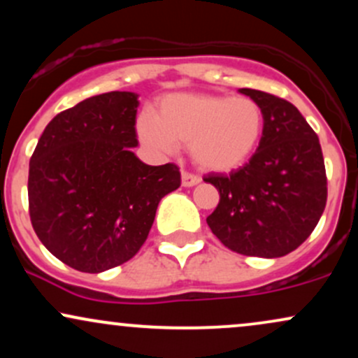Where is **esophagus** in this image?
Here are the masks:
<instances>
[{"mask_svg":"<svg viewBox=\"0 0 358 358\" xmlns=\"http://www.w3.org/2000/svg\"><path fill=\"white\" fill-rule=\"evenodd\" d=\"M199 183H200L199 176L183 171V173H182V185H183V187H195V185H199Z\"/></svg>","mask_w":358,"mask_h":358,"instance_id":"1","label":"esophagus"}]
</instances>
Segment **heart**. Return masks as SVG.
Instances as JSON below:
<instances>
[{"mask_svg":"<svg viewBox=\"0 0 358 358\" xmlns=\"http://www.w3.org/2000/svg\"><path fill=\"white\" fill-rule=\"evenodd\" d=\"M264 129V113L256 101L217 94H168L156 117L143 114L138 134L148 146L170 153L190 145L196 166L229 173L249 162Z\"/></svg>","mask_w":358,"mask_h":358,"instance_id":"b5f03b06","label":"heart"}]
</instances>
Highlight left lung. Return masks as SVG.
<instances>
[{"label": "left lung", "mask_w": 358, "mask_h": 358, "mask_svg": "<svg viewBox=\"0 0 358 358\" xmlns=\"http://www.w3.org/2000/svg\"><path fill=\"white\" fill-rule=\"evenodd\" d=\"M264 113V129L249 163L203 182L220 193L208 227L234 252L281 257L305 242L327 205V173L318 136L291 102L239 89Z\"/></svg>", "instance_id": "obj_1"}]
</instances>
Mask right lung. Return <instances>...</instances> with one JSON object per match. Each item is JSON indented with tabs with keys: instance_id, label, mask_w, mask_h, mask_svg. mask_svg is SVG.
<instances>
[{
	"instance_id": "right-lung-1",
	"label": "right lung",
	"mask_w": 358,
	"mask_h": 358,
	"mask_svg": "<svg viewBox=\"0 0 358 358\" xmlns=\"http://www.w3.org/2000/svg\"><path fill=\"white\" fill-rule=\"evenodd\" d=\"M138 94L106 92L57 114L30 159L28 203L36 236L82 273L129 261L145 244L159 200L180 170L134 155Z\"/></svg>"
}]
</instances>
